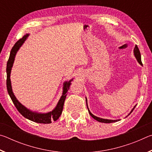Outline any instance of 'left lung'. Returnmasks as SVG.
<instances>
[{
  "label": "left lung",
  "mask_w": 152,
  "mask_h": 152,
  "mask_svg": "<svg viewBox=\"0 0 152 152\" xmlns=\"http://www.w3.org/2000/svg\"><path fill=\"white\" fill-rule=\"evenodd\" d=\"M134 55H135V58H136V59H137V61L139 63H140L141 66L143 65L142 64V62H141V53H140V50H139V48H138V47L137 45H135V48H134ZM86 106H87V108H88V113H89V114L91 115V117H92V118H94V119H95V120H96V121H98L99 122H101V123H113V122H116V121H117L118 120H110V119H102V118H99V117H96V116H94V115H92V113H91V111H90L89 110V109H88V104H87V99H86ZM136 107V105L135 106L133 107V109L132 110V111L130 112V113L128 115H129L131 113H132V111L133 110V109H135V107Z\"/></svg>",
  "instance_id": "left-lung-1"
}]
</instances>
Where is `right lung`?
<instances>
[{
    "mask_svg": "<svg viewBox=\"0 0 152 152\" xmlns=\"http://www.w3.org/2000/svg\"><path fill=\"white\" fill-rule=\"evenodd\" d=\"M29 36V34H26L24 35L21 39H20L19 41H17L15 43L13 48H12L11 51V53H10V56L9 58V60L7 61V91L9 94L10 97L12 100V102L15 104V107L17 108L20 114H21L24 117L27 118V119L32 121L33 122L39 123H44V124H48V123H51L53 121H56L61 114L63 110L64 104V101H65L67 92L70 89V86L71 84V81H72V79L69 82H65L64 83V87H63V93L60 98V101H58L57 106L53 109L52 111L49 112L47 113H38L36 112H33L29 109H27L26 107H24L22 104L18 101V100L15 96V95L12 91V86H11V79H10V75H11V68L13 65V62L15 60V55L19 50L20 46L22 45L23 43H24L25 39Z\"/></svg>",
    "mask_w": 152,
    "mask_h": 152,
    "instance_id": "1",
    "label": "right lung"
}]
</instances>
